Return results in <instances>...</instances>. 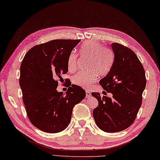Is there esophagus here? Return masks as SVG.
Listing matches in <instances>:
<instances>
[{
  "instance_id": "esophagus-1",
  "label": "esophagus",
  "mask_w": 160,
  "mask_h": 160,
  "mask_svg": "<svg viewBox=\"0 0 160 160\" xmlns=\"http://www.w3.org/2000/svg\"><path fill=\"white\" fill-rule=\"evenodd\" d=\"M85 93H86V98H90V97H91V93L89 92V91L87 90L86 92H85Z\"/></svg>"
}]
</instances>
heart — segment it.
I'll use <instances>...</instances> for the list:
<instances>
[{
  "label": "heart",
  "mask_w": 160,
  "mask_h": 160,
  "mask_svg": "<svg viewBox=\"0 0 160 160\" xmlns=\"http://www.w3.org/2000/svg\"><path fill=\"white\" fill-rule=\"evenodd\" d=\"M80 52L82 55L88 56L90 58L88 63V68L90 70L78 72L72 77V82L79 87L89 88L98 79V74L104 75L110 71L113 56L111 51L102 48L98 42L93 41L83 44ZM67 65L69 71L74 72L77 70V56L75 52L70 53Z\"/></svg>",
  "instance_id": "heart-1"
}]
</instances>
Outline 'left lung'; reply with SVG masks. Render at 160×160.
<instances>
[{
  "instance_id": "obj_1",
  "label": "left lung",
  "mask_w": 160,
  "mask_h": 160,
  "mask_svg": "<svg viewBox=\"0 0 160 160\" xmlns=\"http://www.w3.org/2000/svg\"><path fill=\"white\" fill-rule=\"evenodd\" d=\"M111 46L114 53L113 63L99 83L112 97H101L100 93L92 92V96L98 101L93 116L100 130L118 132L134 122L142 104L147 81L145 70L133 51L117 42Z\"/></svg>"
}]
</instances>
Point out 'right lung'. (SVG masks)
I'll return each mask as SVG.
<instances>
[{
	"label": "right lung",
	"mask_w": 160,
	"mask_h": 160,
	"mask_svg": "<svg viewBox=\"0 0 160 160\" xmlns=\"http://www.w3.org/2000/svg\"><path fill=\"white\" fill-rule=\"evenodd\" d=\"M80 41L56 39L36 45L22 60L19 85L23 101L30 122L41 131L65 130L75 105L86 96L82 88L71 83L65 94L56 89V79L68 72V58Z\"/></svg>",
	"instance_id": "add662e5"
}]
</instances>
